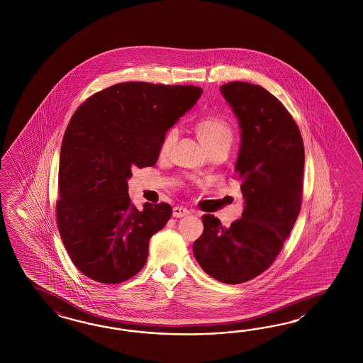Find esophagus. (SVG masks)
Listing matches in <instances>:
<instances>
[{
    "mask_svg": "<svg viewBox=\"0 0 363 363\" xmlns=\"http://www.w3.org/2000/svg\"><path fill=\"white\" fill-rule=\"evenodd\" d=\"M189 213H191V211L184 207H175L174 208V212H172L174 218H184V216H188Z\"/></svg>",
    "mask_w": 363,
    "mask_h": 363,
    "instance_id": "esophagus-1",
    "label": "esophagus"
}]
</instances>
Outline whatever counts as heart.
Returning a JSON list of instances; mask_svg holds the SVG:
<instances>
[{
    "label": "heart",
    "instance_id": "b5f03b06",
    "mask_svg": "<svg viewBox=\"0 0 363 363\" xmlns=\"http://www.w3.org/2000/svg\"><path fill=\"white\" fill-rule=\"evenodd\" d=\"M194 130L199 139L206 145L209 152L213 151H229L235 143V130L227 118L221 115L211 114L201 116L194 125ZM177 140V130L175 127L168 128L160 142V154L167 155Z\"/></svg>",
    "mask_w": 363,
    "mask_h": 363
}]
</instances>
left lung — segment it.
I'll return each mask as SVG.
<instances>
[{"label":"left lung","instance_id":"left-lung-1","mask_svg":"<svg viewBox=\"0 0 363 363\" xmlns=\"http://www.w3.org/2000/svg\"><path fill=\"white\" fill-rule=\"evenodd\" d=\"M221 93L241 127L236 171L245 208L228 228L204 215L194 255L211 277L236 285L257 277L280 255L300 213L305 150L296 121L268 90L229 82Z\"/></svg>","mask_w":363,"mask_h":363}]
</instances>
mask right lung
Masks as SVG:
<instances>
[{"label": "right lung", "mask_w": 363, "mask_h": 363, "mask_svg": "<svg viewBox=\"0 0 363 363\" xmlns=\"http://www.w3.org/2000/svg\"><path fill=\"white\" fill-rule=\"evenodd\" d=\"M201 94L196 86L116 83L74 113L63 135L55 216L70 259L89 279L119 284L145 267L150 238L172 208L136 209L127 180L135 168L155 166L163 135Z\"/></svg>", "instance_id": "add662e5"}]
</instances>
